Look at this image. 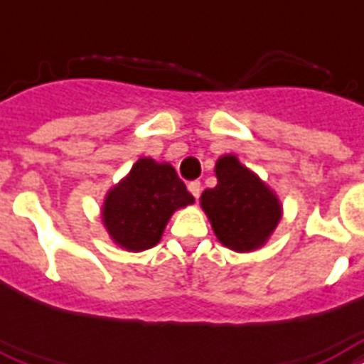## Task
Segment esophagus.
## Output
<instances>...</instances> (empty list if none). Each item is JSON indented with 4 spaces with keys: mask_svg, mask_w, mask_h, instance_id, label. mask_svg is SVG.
Segmentation results:
<instances>
[{
    "mask_svg": "<svg viewBox=\"0 0 364 364\" xmlns=\"http://www.w3.org/2000/svg\"><path fill=\"white\" fill-rule=\"evenodd\" d=\"M188 191H191V194H193L194 198H200V193H202V183L191 181L188 183Z\"/></svg>",
    "mask_w": 364,
    "mask_h": 364,
    "instance_id": "1",
    "label": "esophagus"
}]
</instances>
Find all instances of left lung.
Returning <instances> with one entry per match:
<instances>
[{"instance_id":"1","label":"left lung","mask_w":364,"mask_h":364,"mask_svg":"<svg viewBox=\"0 0 364 364\" xmlns=\"http://www.w3.org/2000/svg\"><path fill=\"white\" fill-rule=\"evenodd\" d=\"M217 185L202 193V208L223 245L253 251L268 240L282 217L276 194L243 168L236 156L217 160Z\"/></svg>"}]
</instances>
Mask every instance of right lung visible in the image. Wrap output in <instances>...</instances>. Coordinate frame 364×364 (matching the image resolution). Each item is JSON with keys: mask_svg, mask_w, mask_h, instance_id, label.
Masks as SVG:
<instances>
[{"mask_svg": "<svg viewBox=\"0 0 364 364\" xmlns=\"http://www.w3.org/2000/svg\"><path fill=\"white\" fill-rule=\"evenodd\" d=\"M193 202V194L170 164L139 159L124 181L109 191L102 215L121 247L143 251L160 242L173 211Z\"/></svg>", "mask_w": 364, "mask_h": 364, "instance_id": "obj_1", "label": "right lung"}]
</instances>
